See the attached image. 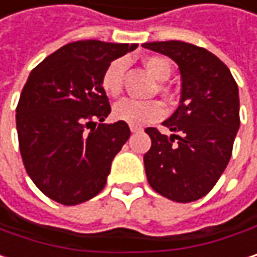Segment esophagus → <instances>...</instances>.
<instances>
[{
    "label": "esophagus",
    "mask_w": 257,
    "mask_h": 257,
    "mask_svg": "<svg viewBox=\"0 0 257 257\" xmlns=\"http://www.w3.org/2000/svg\"><path fill=\"white\" fill-rule=\"evenodd\" d=\"M130 130H132V133H138V132H141L144 128L141 125H130Z\"/></svg>",
    "instance_id": "34e87169"
}]
</instances>
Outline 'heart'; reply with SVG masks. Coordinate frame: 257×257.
<instances>
[{"instance_id":"1","label":"heart","mask_w":257,"mask_h":257,"mask_svg":"<svg viewBox=\"0 0 257 257\" xmlns=\"http://www.w3.org/2000/svg\"><path fill=\"white\" fill-rule=\"evenodd\" d=\"M145 66L149 74L157 80H166L170 75V63L163 57L145 59ZM127 63L124 59H115L103 71L100 77L102 90L109 96L116 97L122 91V81ZM166 109L160 100H133L124 99L118 102L112 109V116L116 121H124L130 125H144L148 122L158 121L164 116Z\"/></svg>"}]
</instances>
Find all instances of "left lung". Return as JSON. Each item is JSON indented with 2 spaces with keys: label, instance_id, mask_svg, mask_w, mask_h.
<instances>
[{
  "label": "left lung",
  "instance_id": "obj_1",
  "mask_svg": "<svg viewBox=\"0 0 257 257\" xmlns=\"http://www.w3.org/2000/svg\"><path fill=\"white\" fill-rule=\"evenodd\" d=\"M145 48L173 59L182 77L180 105L163 122L172 135L145 132L151 149L145 172L160 195L191 203L207 195L226 169L240 128L238 85L228 66L206 48L183 41L145 43Z\"/></svg>",
  "mask_w": 257,
  "mask_h": 257
}]
</instances>
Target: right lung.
Masks as SVG:
<instances>
[{
	"mask_svg": "<svg viewBox=\"0 0 257 257\" xmlns=\"http://www.w3.org/2000/svg\"><path fill=\"white\" fill-rule=\"evenodd\" d=\"M136 47L75 41L32 69L16 108L17 138L26 173L48 198L75 206L105 188L130 128L124 121L103 124L111 105L100 77Z\"/></svg>",
	"mask_w": 257,
	"mask_h": 257,
	"instance_id": "obj_1",
	"label": "right lung"
}]
</instances>
